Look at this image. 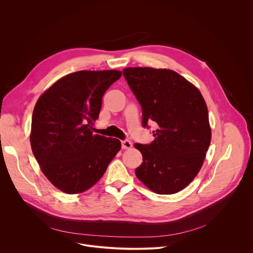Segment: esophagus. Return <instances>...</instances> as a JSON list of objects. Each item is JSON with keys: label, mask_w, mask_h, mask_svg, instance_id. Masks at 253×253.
<instances>
[{"label": "esophagus", "mask_w": 253, "mask_h": 253, "mask_svg": "<svg viewBox=\"0 0 253 253\" xmlns=\"http://www.w3.org/2000/svg\"><path fill=\"white\" fill-rule=\"evenodd\" d=\"M121 146L123 149H130L132 147V143L128 140H123L121 142Z\"/></svg>", "instance_id": "34e87169"}]
</instances>
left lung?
<instances>
[{
	"label": "left lung",
	"mask_w": 253,
	"mask_h": 253,
	"mask_svg": "<svg viewBox=\"0 0 253 253\" xmlns=\"http://www.w3.org/2000/svg\"><path fill=\"white\" fill-rule=\"evenodd\" d=\"M123 76L142 108V126L158 125L154 141L135 144L143 157L136 176L157 194L184 189L199 172L211 140L201 93L172 70L126 68Z\"/></svg>",
	"instance_id": "8db88e82"
}]
</instances>
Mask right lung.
<instances>
[{
    "label": "right lung",
    "mask_w": 253,
    "mask_h": 253,
    "mask_svg": "<svg viewBox=\"0 0 253 253\" xmlns=\"http://www.w3.org/2000/svg\"><path fill=\"white\" fill-rule=\"evenodd\" d=\"M120 71H79L52 85L32 116L31 147L42 172L68 194L88 190L121 149L115 138L93 134L102 97Z\"/></svg>",
    "instance_id": "1"
}]
</instances>
